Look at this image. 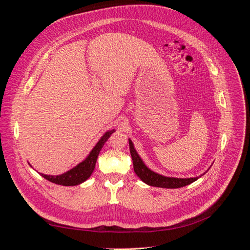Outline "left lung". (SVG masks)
<instances>
[{
    "instance_id": "obj_1",
    "label": "left lung",
    "mask_w": 250,
    "mask_h": 250,
    "mask_svg": "<svg viewBox=\"0 0 250 250\" xmlns=\"http://www.w3.org/2000/svg\"><path fill=\"white\" fill-rule=\"evenodd\" d=\"M129 149H130V154L132 157L133 170L135 174H137V175L141 178L142 181H144V183L149 186L165 188H183L185 186L190 185L199 178V177L175 178V177L163 176L161 174H157L153 171H151L147 166L144 164L142 158L140 157L137 151H135L131 140H129Z\"/></svg>"
}]
</instances>
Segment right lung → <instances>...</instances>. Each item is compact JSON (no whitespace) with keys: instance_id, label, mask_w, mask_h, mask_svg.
<instances>
[{"instance_id":"right-lung-1","label":"right lung","mask_w":250,"mask_h":250,"mask_svg":"<svg viewBox=\"0 0 250 250\" xmlns=\"http://www.w3.org/2000/svg\"><path fill=\"white\" fill-rule=\"evenodd\" d=\"M116 130H109L107 132H105L103 137L99 140L96 144V146L93 148V150L90 151L88 156L85 158L84 161L78 164L76 167H74L70 171H66L63 174H60V175H46V174H42V176L43 178H46L47 180L51 181L53 184L60 185V186H77L82 184L83 181H85L95 170V166L98 155H99L100 151L102 147L104 146L105 142H106L111 133L115 132Z\"/></svg>"}]
</instances>
